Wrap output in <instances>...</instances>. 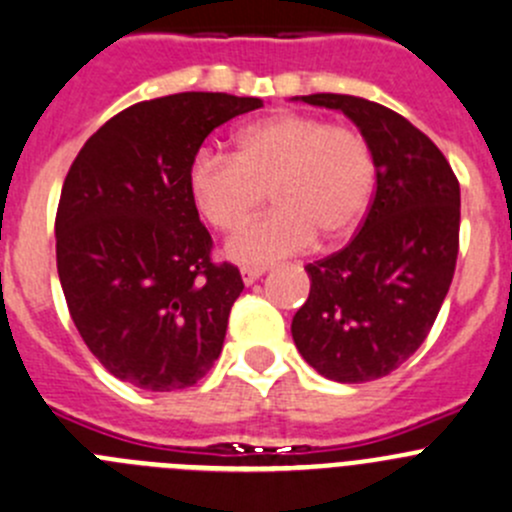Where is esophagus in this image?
<instances>
[{"instance_id":"1","label":"esophagus","mask_w":512,"mask_h":512,"mask_svg":"<svg viewBox=\"0 0 512 512\" xmlns=\"http://www.w3.org/2000/svg\"><path fill=\"white\" fill-rule=\"evenodd\" d=\"M240 272H242V282H245V285H252V282L260 280V277L265 275L267 267H242Z\"/></svg>"}]
</instances>
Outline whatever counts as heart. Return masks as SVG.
I'll return each instance as SVG.
<instances>
[{"label": "heart", "mask_w": 512, "mask_h": 512, "mask_svg": "<svg viewBox=\"0 0 512 512\" xmlns=\"http://www.w3.org/2000/svg\"><path fill=\"white\" fill-rule=\"evenodd\" d=\"M375 175L372 147L357 130L277 112L245 124L230 157L197 152L185 185L195 210L220 232L240 230L270 190L275 210L227 245L240 265H265L307 250L317 235L347 240L370 210Z\"/></svg>", "instance_id": "obj_1"}]
</instances>
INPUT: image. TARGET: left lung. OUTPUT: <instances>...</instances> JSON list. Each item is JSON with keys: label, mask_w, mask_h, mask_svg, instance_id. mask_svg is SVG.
<instances>
[{"label": "left lung", "mask_w": 512, "mask_h": 512, "mask_svg": "<svg viewBox=\"0 0 512 512\" xmlns=\"http://www.w3.org/2000/svg\"><path fill=\"white\" fill-rule=\"evenodd\" d=\"M302 102L350 117L377 175L355 237L305 267L310 297L292 317V340L327 380L370 382L398 370L438 317L458 260L460 185L435 142L403 114L352 94Z\"/></svg>", "instance_id": "1"}]
</instances>
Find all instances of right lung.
Masks as SVG:
<instances>
[{"mask_svg":"<svg viewBox=\"0 0 512 512\" xmlns=\"http://www.w3.org/2000/svg\"><path fill=\"white\" fill-rule=\"evenodd\" d=\"M257 97L180 92L114 114L79 150L59 197L57 272L92 355L152 393L192 388L222 352L240 270L212 260L187 192L192 157Z\"/></svg>","mask_w":512,"mask_h":512,"instance_id":"right-lung-1","label":"right lung"}]
</instances>
